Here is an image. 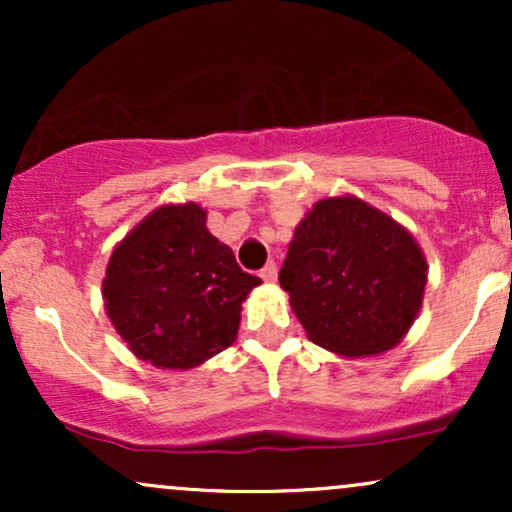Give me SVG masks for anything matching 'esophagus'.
<instances>
[{"label": "esophagus", "mask_w": 512, "mask_h": 512, "mask_svg": "<svg viewBox=\"0 0 512 512\" xmlns=\"http://www.w3.org/2000/svg\"><path fill=\"white\" fill-rule=\"evenodd\" d=\"M260 276L264 281H274L276 279V264L274 262L264 264V267L260 269Z\"/></svg>", "instance_id": "1"}]
</instances>
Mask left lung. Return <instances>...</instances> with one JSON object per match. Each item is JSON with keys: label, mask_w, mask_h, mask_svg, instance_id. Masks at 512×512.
<instances>
[{"label": "left lung", "mask_w": 512, "mask_h": 512, "mask_svg": "<svg viewBox=\"0 0 512 512\" xmlns=\"http://www.w3.org/2000/svg\"><path fill=\"white\" fill-rule=\"evenodd\" d=\"M424 252L356 197L317 202L296 226L279 284L310 342L342 356L383 354L419 315Z\"/></svg>", "instance_id": "left-lung-1"}]
</instances>
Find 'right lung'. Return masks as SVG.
<instances>
[{"instance_id":"obj_1","label":"right lung","mask_w":512,"mask_h":512,"mask_svg":"<svg viewBox=\"0 0 512 512\" xmlns=\"http://www.w3.org/2000/svg\"><path fill=\"white\" fill-rule=\"evenodd\" d=\"M257 284L190 202L156 209L117 245L103 298L134 356L182 370L233 344L240 303Z\"/></svg>"}]
</instances>
